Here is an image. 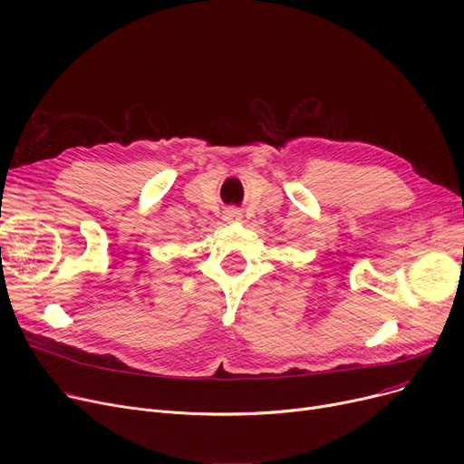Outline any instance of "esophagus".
<instances>
[{"label": "esophagus", "mask_w": 464, "mask_h": 464, "mask_svg": "<svg viewBox=\"0 0 464 464\" xmlns=\"http://www.w3.org/2000/svg\"><path fill=\"white\" fill-rule=\"evenodd\" d=\"M226 219H227V222H233V219H240V212L237 208H229L226 212Z\"/></svg>", "instance_id": "obj_1"}]
</instances>
